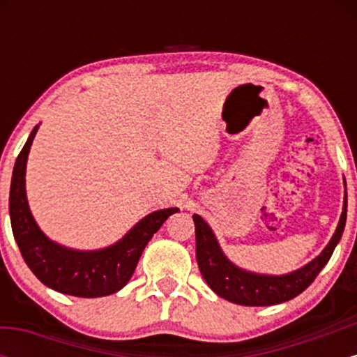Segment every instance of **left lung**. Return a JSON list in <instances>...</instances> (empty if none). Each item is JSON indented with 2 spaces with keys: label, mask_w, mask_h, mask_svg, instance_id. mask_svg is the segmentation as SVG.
<instances>
[{
  "label": "left lung",
  "mask_w": 357,
  "mask_h": 357,
  "mask_svg": "<svg viewBox=\"0 0 357 357\" xmlns=\"http://www.w3.org/2000/svg\"><path fill=\"white\" fill-rule=\"evenodd\" d=\"M346 216L347 202L344 196L341 218L326 248L314 260L294 272L284 275H267V273L250 272L233 264L221 250L210 225L199 215H192L196 230V260H198L199 272L216 296L233 304L250 307L282 304L304 292L319 275V272L326 267L342 236Z\"/></svg>",
  "instance_id": "obj_1"
}]
</instances>
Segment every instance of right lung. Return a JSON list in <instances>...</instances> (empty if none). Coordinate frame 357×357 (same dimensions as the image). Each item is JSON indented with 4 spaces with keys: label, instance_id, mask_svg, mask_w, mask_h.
<instances>
[{
    "label": "right lung",
    "instance_id": "1",
    "mask_svg": "<svg viewBox=\"0 0 357 357\" xmlns=\"http://www.w3.org/2000/svg\"><path fill=\"white\" fill-rule=\"evenodd\" d=\"M31 130L16 158L10 188V220L23 260L43 285L73 297H104L116 294L132 277L137 261L153 235L179 208H165L139 220L116 243L99 250H77L48 238L38 227L26 199V161L38 132Z\"/></svg>",
    "mask_w": 357,
    "mask_h": 357
}]
</instances>
